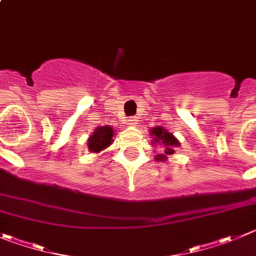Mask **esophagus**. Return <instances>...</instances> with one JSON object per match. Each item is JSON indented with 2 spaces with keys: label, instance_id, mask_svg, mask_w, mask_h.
<instances>
[{
  "label": "esophagus",
  "instance_id": "esophagus-1",
  "mask_svg": "<svg viewBox=\"0 0 256 256\" xmlns=\"http://www.w3.org/2000/svg\"><path fill=\"white\" fill-rule=\"evenodd\" d=\"M136 124H138V118H136V117H130V118L128 120V125L135 126Z\"/></svg>",
  "mask_w": 256,
  "mask_h": 256
}]
</instances>
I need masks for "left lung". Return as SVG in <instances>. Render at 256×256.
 Returning <instances> with one entry per match:
<instances>
[{"instance_id": "obj_1", "label": "left lung", "mask_w": 256, "mask_h": 256, "mask_svg": "<svg viewBox=\"0 0 256 256\" xmlns=\"http://www.w3.org/2000/svg\"><path fill=\"white\" fill-rule=\"evenodd\" d=\"M150 135L152 136V145H162L163 146V154H158L156 160L163 162L166 160V156L168 155L174 154V149L176 146H180L178 140L174 138V135L172 132H169L166 128H164L163 126H155L150 130Z\"/></svg>"}]
</instances>
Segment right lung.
I'll list each match as a JSON object with an SVG mask.
<instances>
[{
    "label": "right lung",
    "instance_id": "1",
    "mask_svg": "<svg viewBox=\"0 0 256 256\" xmlns=\"http://www.w3.org/2000/svg\"><path fill=\"white\" fill-rule=\"evenodd\" d=\"M114 131L111 126H98L87 140V146L90 152H100L108 148L114 142Z\"/></svg>",
    "mask_w": 256,
    "mask_h": 256
}]
</instances>
